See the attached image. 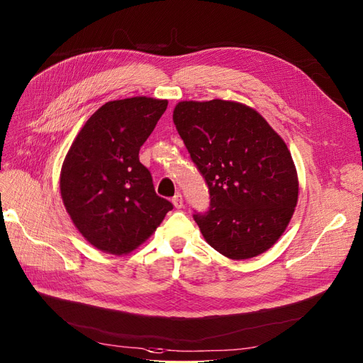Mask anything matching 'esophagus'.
I'll use <instances>...</instances> for the list:
<instances>
[{"label":"esophagus","mask_w":363,"mask_h":363,"mask_svg":"<svg viewBox=\"0 0 363 363\" xmlns=\"http://www.w3.org/2000/svg\"><path fill=\"white\" fill-rule=\"evenodd\" d=\"M172 203H173V206H175L177 209H181V208L184 206V199H182V196L178 193V194H175V197L172 199Z\"/></svg>","instance_id":"1"}]
</instances>
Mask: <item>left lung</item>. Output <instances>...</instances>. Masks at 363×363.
<instances>
[{
    "label": "left lung",
    "instance_id": "8db88e82",
    "mask_svg": "<svg viewBox=\"0 0 363 363\" xmlns=\"http://www.w3.org/2000/svg\"><path fill=\"white\" fill-rule=\"evenodd\" d=\"M173 123L209 186V212L194 215L204 240L234 261L269 250L298 203L285 140L257 109L235 101L178 102Z\"/></svg>",
    "mask_w": 363,
    "mask_h": 363
}]
</instances>
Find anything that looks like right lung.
Listing matches in <instances>:
<instances>
[{
	"label": "right lung",
	"instance_id": "add662e5",
	"mask_svg": "<svg viewBox=\"0 0 363 363\" xmlns=\"http://www.w3.org/2000/svg\"><path fill=\"white\" fill-rule=\"evenodd\" d=\"M166 99L109 101L84 123L60 169V196L75 228L96 249L128 255L148 240L172 203L155 194L139 150Z\"/></svg>",
	"mask_w": 363,
	"mask_h": 363
}]
</instances>
